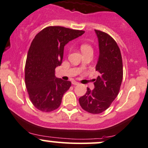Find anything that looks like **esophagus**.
Returning a JSON list of instances; mask_svg holds the SVG:
<instances>
[{
    "instance_id": "34e87169",
    "label": "esophagus",
    "mask_w": 148,
    "mask_h": 148,
    "mask_svg": "<svg viewBox=\"0 0 148 148\" xmlns=\"http://www.w3.org/2000/svg\"><path fill=\"white\" fill-rule=\"evenodd\" d=\"M72 84H73V85H74V86H76V85H79V82H72Z\"/></svg>"
}]
</instances>
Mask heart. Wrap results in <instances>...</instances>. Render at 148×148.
<instances>
[{"label":"heart","mask_w":148,"mask_h":148,"mask_svg":"<svg viewBox=\"0 0 148 148\" xmlns=\"http://www.w3.org/2000/svg\"><path fill=\"white\" fill-rule=\"evenodd\" d=\"M81 50H82V53L86 51H92V48L90 45L88 44V43H82L80 46Z\"/></svg>","instance_id":"obj_1"}]
</instances>
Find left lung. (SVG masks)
<instances>
[{"label": "left lung", "instance_id": "8db88e82", "mask_svg": "<svg viewBox=\"0 0 148 148\" xmlns=\"http://www.w3.org/2000/svg\"><path fill=\"white\" fill-rule=\"evenodd\" d=\"M98 38L100 56L95 70L99 76L94 82L95 88L87 91L79 101L83 110L90 114L103 112L119 94L123 79L121 51L114 39L105 32L95 29Z\"/></svg>", "mask_w": 148, "mask_h": 148}]
</instances>
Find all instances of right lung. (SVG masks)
<instances>
[{"label":"right lung","instance_id":"1","mask_svg":"<svg viewBox=\"0 0 148 148\" xmlns=\"http://www.w3.org/2000/svg\"><path fill=\"white\" fill-rule=\"evenodd\" d=\"M84 32L50 26L38 32L32 40L27 53L24 79L29 99L40 111L50 112L60 105L71 83L56 78V68L62 64L64 45Z\"/></svg>","mask_w":148,"mask_h":148}]
</instances>
